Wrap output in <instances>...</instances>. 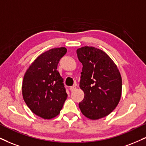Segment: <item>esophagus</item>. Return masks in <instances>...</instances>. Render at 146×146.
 <instances>
[{
    "label": "esophagus",
    "instance_id": "esophagus-1",
    "mask_svg": "<svg viewBox=\"0 0 146 146\" xmlns=\"http://www.w3.org/2000/svg\"><path fill=\"white\" fill-rule=\"evenodd\" d=\"M76 89V87H75V86H72V87H70V90L71 91H74Z\"/></svg>",
    "mask_w": 146,
    "mask_h": 146
}]
</instances>
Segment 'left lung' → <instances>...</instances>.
Listing matches in <instances>:
<instances>
[{
  "label": "left lung",
  "mask_w": 146,
  "mask_h": 146,
  "mask_svg": "<svg viewBox=\"0 0 146 146\" xmlns=\"http://www.w3.org/2000/svg\"><path fill=\"white\" fill-rule=\"evenodd\" d=\"M82 64L80 87L84 91L83 100L78 106L82 114L98 120L110 114L119 103L122 78L118 68L108 55L93 46L76 50Z\"/></svg>",
  "instance_id": "8db88e82"
}]
</instances>
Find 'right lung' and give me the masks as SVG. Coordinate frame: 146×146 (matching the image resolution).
Returning a JSON list of instances; mask_svg holds the SVG:
<instances>
[{
  "label": "right lung",
  "mask_w": 146,
  "mask_h": 146,
  "mask_svg": "<svg viewBox=\"0 0 146 146\" xmlns=\"http://www.w3.org/2000/svg\"><path fill=\"white\" fill-rule=\"evenodd\" d=\"M67 52L55 48L39 55L27 70L22 83L24 102L34 114L51 119L60 113L68 95L57 64Z\"/></svg>",
  "instance_id": "1"
}]
</instances>
